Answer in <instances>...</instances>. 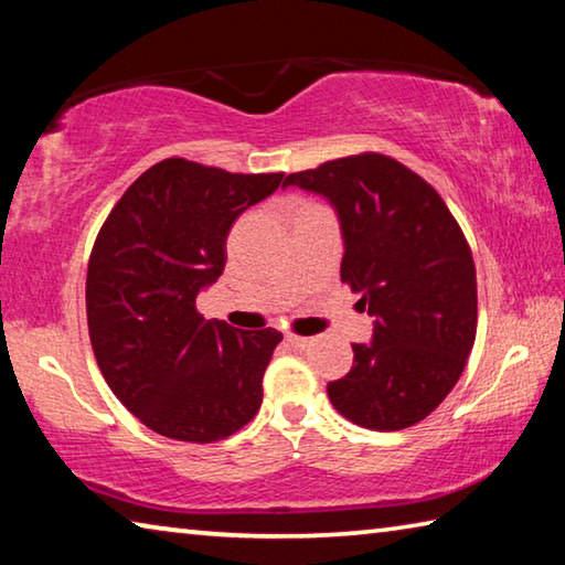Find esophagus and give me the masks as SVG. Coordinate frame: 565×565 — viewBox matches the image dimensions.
Returning <instances> with one entry per match:
<instances>
[{
    "label": "esophagus",
    "instance_id": "1",
    "mask_svg": "<svg viewBox=\"0 0 565 565\" xmlns=\"http://www.w3.org/2000/svg\"><path fill=\"white\" fill-rule=\"evenodd\" d=\"M309 343H311V339H306V337H286V347L294 351H301L309 347Z\"/></svg>",
    "mask_w": 565,
    "mask_h": 565
}]
</instances>
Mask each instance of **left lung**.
<instances>
[{"instance_id":"left-lung-1","label":"left lung","mask_w":565,"mask_h":565,"mask_svg":"<svg viewBox=\"0 0 565 565\" xmlns=\"http://www.w3.org/2000/svg\"><path fill=\"white\" fill-rule=\"evenodd\" d=\"M301 186L337 209L341 281L374 317L371 343L327 386L333 408L371 431L424 420L463 374L476 341V266L438 191L401 161L374 154L296 171Z\"/></svg>"}]
</instances>
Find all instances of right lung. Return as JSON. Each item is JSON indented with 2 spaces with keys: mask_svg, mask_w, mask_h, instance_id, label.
Returning a JSON list of instances; mask_svg holds the SVG:
<instances>
[{
  "mask_svg": "<svg viewBox=\"0 0 565 565\" xmlns=\"http://www.w3.org/2000/svg\"><path fill=\"white\" fill-rule=\"evenodd\" d=\"M281 179L171 157L134 181L99 228L87 271L92 349L114 396L151 431L212 444L259 411L281 333L206 321L196 296L222 276L236 216Z\"/></svg>",
  "mask_w": 565,
  "mask_h": 565,
  "instance_id": "1",
  "label": "right lung"
}]
</instances>
